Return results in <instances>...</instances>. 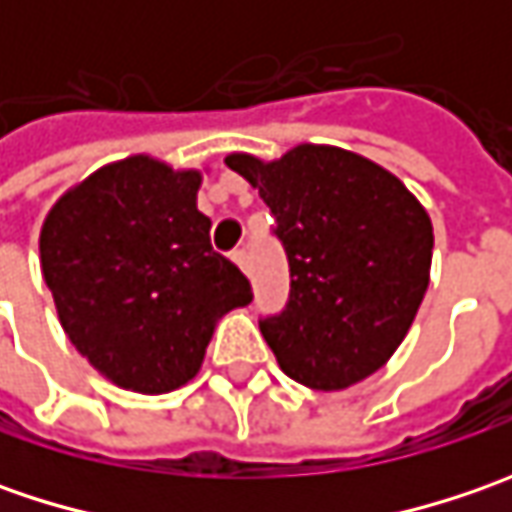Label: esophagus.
Here are the masks:
<instances>
[{"instance_id":"1","label":"esophagus","mask_w":512,"mask_h":512,"mask_svg":"<svg viewBox=\"0 0 512 512\" xmlns=\"http://www.w3.org/2000/svg\"><path fill=\"white\" fill-rule=\"evenodd\" d=\"M233 262L239 265L242 273H250V262H247V250H233Z\"/></svg>"}]
</instances>
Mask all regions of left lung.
Segmentation results:
<instances>
[{
	"mask_svg": "<svg viewBox=\"0 0 512 512\" xmlns=\"http://www.w3.org/2000/svg\"><path fill=\"white\" fill-rule=\"evenodd\" d=\"M225 165L259 190L285 245L290 299L259 322L279 367L325 393L373 376L430 285L422 202L390 170L333 145H296L270 162L230 153Z\"/></svg>",
	"mask_w": 512,
	"mask_h": 512,
	"instance_id": "8db88e82",
	"label": "left lung"
}]
</instances>
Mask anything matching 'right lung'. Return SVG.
I'll return each mask as SVG.
<instances>
[{
	"instance_id": "right-lung-1",
	"label": "right lung",
	"mask_w": 512,
	"mask_h": 512,
	"mask_svg": "<svg viewBox=\"0 0 512 512\" xmlns=\"http://www.w3.org/2000/svg\"><path fill=\"white\" fill-rule=\"evenodd\" d=\"M202 170L136 153L65 190L39 230L62 330L122 390L159 396L205 362L219 319L250 305L242 270L210 247Z\"/></svg>"
}]
</instances>
